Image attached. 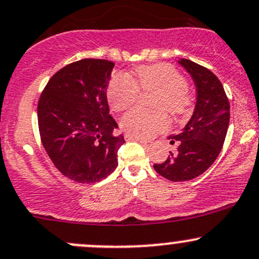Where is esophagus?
<instances>
[{
	"label": "esophagus",
	"mask_w": 259,
	"mask_h": 259,
	"mask_svg": "<svg viewBox=\"0 0 259 259\" xmlns=\"http://www.w3.org/2000/svg\"><path fill=\"white\" fill-rule=\"evenodd\" d=\"M125 139H126V140H137V141H139V143L144 144V145H146V144L149 143V141H148V140H145V139H143V138H138V137H134V135H130V134H126V135H125Z\"/></svg>",
	"instance_id": "esophagus-1"
}]
</instances>
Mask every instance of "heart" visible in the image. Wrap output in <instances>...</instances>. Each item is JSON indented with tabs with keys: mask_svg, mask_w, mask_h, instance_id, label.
I'll return each mask as SVG.
<instances>
[{
	"mask_svg": "<svg viewBox=\"0 0 259 259\" xmlns=\"http://www.w3.org/2000/svg\"><path fill=\"white\" fill-rule=\"evenodd\" d=\"M184 75L168 64L138 67L132 77L118 74L108 87V100L113 110L121 111L137 103L139 91L157 92L154 107L166 109L174 115H185L192 104ZM124 132L138 138H151L167 129L168 119L162 110L145 111L134 109L121 118Z\"/></svg>",
	"mask_w": 259,
	"mask_h": 259,
	"instance_id": "1",
	"label": "heart"
}]
</instances>
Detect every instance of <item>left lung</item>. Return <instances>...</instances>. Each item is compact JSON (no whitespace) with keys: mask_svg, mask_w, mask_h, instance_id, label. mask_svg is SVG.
I'll use <instances>...</instances> for the list:
<instances>
[{"mask_svg":"<svg viewBox=\"0 0 259 259\" xmlns=\"http://www.w3.org/2000/svg\"><path fill=\"white\" fill-rule=\"evenodd\" d=\"M195 81L197 98L194 114L184 129L171 135V144H179L162 164L154 168L174 182L196 179L214 162L221 151L230 124V102L219 78L202 65L180 59Z\"/></svg>","mask_w":259,"mask_h":259,"instance_id":"left-lung-1","label":"left lung"}]
</instances>
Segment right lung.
<instances>
[{"mask_svg": "<svg viewBox=\"0 0 259 259\" xmlns=\"http://www.w3.org/2000/svg\"><path fill=\"white\" fill-rule=\"evenodd\" d=\"M113 68V62L92 58L65 65L38 102L43 148L54 166L75 182H99L118 166L125 140L113 134L118 124L109 114L107 89Z\"/></svg>", "mask_w": 259, "mask_h": 259, "instance_id": "right-lung-1", "label": "right lung"}]
</instances>
